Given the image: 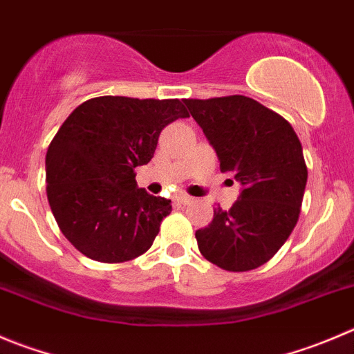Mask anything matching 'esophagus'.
<instances>
[{
    "label": "esophagus",
    "mask_w": 354,
    "mask_h": 354,
    "mask_svg": "<svg viewBox=\"0 0 354 354\" xmlns=\"http://www.w3.org/2000/svg\"><path fill=\"white\" fill-rule=\"evenodd\" d=\"M175 203L177 205H189L193 201V198L187 196V194H179V196H175Z\"/></svg>",
    "instance_id": "1"
}]
</instances>
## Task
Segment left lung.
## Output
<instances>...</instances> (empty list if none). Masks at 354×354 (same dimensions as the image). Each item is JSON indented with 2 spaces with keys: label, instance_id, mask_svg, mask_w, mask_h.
I'll return each instance as SVG.
<instances>
[{
  "label": "left lung",
  "instance_id": "left-lung-1",
  "mask_svg": "<svg viewBox=\"0 0 354 354\" xmlns=\"http://www.w3.org/2000/svg\"><path fill=\"white\" fill-rule=\"evenodd\" d=\"M217 153L221 171L243 186L227 212L196 231L212 264L243 272L266 264L288 240L301 214L308 167L292 124L245 95L184 99Z\"/></svg>",
  "mask_w": 354,
  "mask_h": 354
}]
</instances>
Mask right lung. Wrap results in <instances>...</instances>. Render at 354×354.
Instances as JSON below:
<instances>
[{
	"mask_svg": "<svg viewBox=\"0 0 354 354\" xmlns=\"http://www.w3.org/2000/svg\"><path fill=\"white\" fill-rule=\"evenodd\" d=\"M189 113L179 99L104 95L80 104L46 151V196L64 236L92 261L120 264L147 252L170 200L139 189L161 130Z\"/></svg>",
	"mask_w": 354,
	"mask_h": 354,
	"instance_id": "obj_1",
	"label": "right lung"
}]
</instances>
